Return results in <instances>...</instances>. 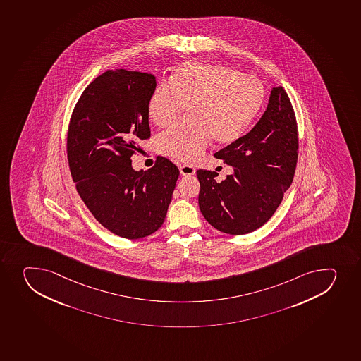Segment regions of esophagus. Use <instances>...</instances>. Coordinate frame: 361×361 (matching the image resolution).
<instances>
[{
  "label": "esophagus",
  "mask_w": 361,
  "mask_h": 361,
  "mask_svg": "<svg viewBox=\"0 0 361 361\" xmlns=\"http://www.w3.org/2000/svg\"><path fill=\"white\" fill-rule=\"evenodd\" d=\"M180 173L183 176H190V175L195 174V168L190 164H183V166H180Z\"/></svg>",
  "instance_id": "esophagus-1"
}]
</instances>
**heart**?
Listing matches in <instances>:
<instances>
[{
	"label": "heart",
	"instance_id": "1",
	"mask_svg": "<svg viewBox=\"0 0 361 361\" xmlns=\"http://www.w3.org/2000/svg\"><path fill=\"white\" fill-rule=\"evenodd\" d=\"M264 101V88L257 78L225 66L185 62L150 94L147 111L162 128L187 106L190 118L160 134L157 148L173 160L194 162L212 139L227 145L241 137Z\"/></svg>",
	"mask_w": 361,
	"mask_h": 361
}]
</instances>
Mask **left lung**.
<instances>
[{
    "instance_id": "1",
    "label": "left lung",
    "mask_w": 361,
    "mask_h": 361,
    "mask_svg": "<svg viewBox=\"0 0 361 361\" xmlns=\"http://www.w3.org/2000/svg\"><path fill=\"white\" fill-rule=\"evenodd\" d=\"M298 127L288 95L275 87L264 115L250 133L214 154L233 167L218 183L215 171L199 169V207L220 232L243 235L274 214L295 173Z\"/></svg>"
}]
</instances>
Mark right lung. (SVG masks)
Listing matches in <instances>:
<instances>
[{
	"mask_svg": "<svg viewBox=\"0 0 361 361\" xmlns=\"http://www.w3.org/2000/svg\"><path fill=\"white\" fill-rule=\"evenodd\" d=\"M155 88L148 73L107 71L83 90L69 122L67 157L76 190L94 218L125 239L160 228L180 174L164 157L148 171L132 167L137 142L150 137L147 104Z\"/></svg>",
	"mask_w": 361,
	"mask_h": 361,
	"instance_id": "1",
	"label": "right lung"
}]
</instances>
